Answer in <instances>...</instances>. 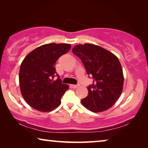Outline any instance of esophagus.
Returning a JSON list of instances; mask_svg holds the SVG:
<instances>
[{"label":"esophagus","mask_w":148,"mask_h":148,"mask_svg":"<svg viewBox=\"0 0 148 148\" xmlns=\"http://www.w3.org/2000/svg\"><path fill=\"white\" fill-rule=\"evenodd\" d=\"M71 86L73 88H77V87H79V85H71Z\"/></svg>","instance_id":"1"}]
</instances>
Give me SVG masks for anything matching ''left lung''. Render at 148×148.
Wrapping results in <instances>:
<instances>
[{"mask_svg": "<svg viewBox=\"0 0 148 148\" xmlns=\"http://www.w3.org/2000/svg\"><path fill=\"white\" fill-rule=\"evenodd\" d=\"M73 53L82 60L93 84L82 104L94 112L110 108L122 93L124 77L119 58L108 50L91 44L74 46Z\"/></svg>", "mask_w": 148, "mask_h": 148, "instance_id": "8db88e82", "label": "left lung"}]
</instances>
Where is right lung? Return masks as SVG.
Wrapping results in <instances>:
<instances>
[{
	"mask_svg": "<svg viewBox=\"0 0 148 148\" xmlns=\"http://www.w3.org/2000/svg\"><path fill=\"white\" fill-rule=\"evenodd\" d=\"M70 48L69 44H44L28 54L21 62L19 76L21 92L33 108L49 112L60 105L69 86L62 84L54 66L58 58ZM55 76L58 79L54 81Z\"/></svg>",
	"mask_w": 148,
	"mask_h": 148,
	"instance_id": "1",
	"label": "right lung"
}]
</instances>
